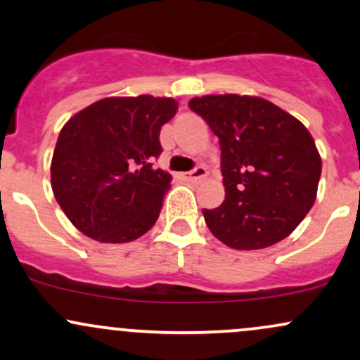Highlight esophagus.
Listing matches in <instances>:
<instances>
[{"instance_id": "1", "label": "esophagus", "mask_w": 360, "mask_h": 360, "mask_svg": "<svg viewBox=\"0 0 360 360\" xmlns=\"http://www.w3.org/2000/svg\"><path fill=\"white\" fill-rule=\"evenodd\" d=\"M207 174H208L207 169L198 165V167H195L193 171L184 174V177H186L188 181H198V179H203V177H207Z\"/></svg>"}]
</instances>
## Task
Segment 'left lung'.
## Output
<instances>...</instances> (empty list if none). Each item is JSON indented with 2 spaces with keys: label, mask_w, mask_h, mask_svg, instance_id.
<instances>
[{
  "label": "left lung",
  "mask_w": 360,
  "mask_h": 360,
  "mask_svg": "<svg viewBox=\"0 0 360 360\" xmlns=\"http://www.w3.org/2000/svg\"><path fill=\"white\" fill-rule=\"evenodd\" d=\"M219 136L225 200L203 208L217 239L263 250L294 232L314 205L321 157L301 121L262 97L203 96L189 101Z\"/></svg>",
  "instance_id": "1"
}]
</instances>
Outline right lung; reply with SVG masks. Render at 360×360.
I'll return each instance as SVG.
<instances>
[{"label": "right lung", "instance_id": "obj_1", "mask_svg": "<svg viewBox=\"0 0 360 360\" xmlns=\"http://www.w3.org/2000/svg\"><path fill=\"white\" fill-rule=\"evenodd\" d=\"M176 110L171 97H105L63 126L51 186L78 231L98 243H129L153 227L172 177L152 160Z\"/></svg>", "mask_w": 360, "mask_h": 360}]
</instances>
